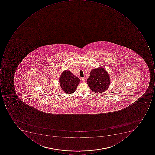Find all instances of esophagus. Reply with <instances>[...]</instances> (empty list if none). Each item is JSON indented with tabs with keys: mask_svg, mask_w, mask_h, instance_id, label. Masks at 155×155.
<instances>
[{
	"mask_svg": "<svg viewBox=\"0 0 155 155\" xmlns=\"http://www.w3.org/2000/svg\"><path fill=\"white\" fill-rule=\"evenodd\" d=\"M81 80L82 82H85V81H86V80H85V78H81Z\"/></svg>",
	"mask_w": 155,
	"mask_h": 155,
	"instance_id": "1",
	"label": "esophagus"
}]
</instances>
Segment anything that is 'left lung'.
Wrapping results in <instances>:
<instances>
[{"label":"left lung","mask_w":155,"mask_h":155,"mask_svg":"<svg viewBox=\"0 0 155 155\" xmlns=\"http://www.w3.org/2000/svg\"><path fill=\"white\" fill-rule=\"evenodd\" d=\"M110 79L106 70L102 67H100L92 69L87 82L92 91L95 93L101 94L109 87Z\"/></svg>","instance_id":"left-lung-1"}]
</instances>
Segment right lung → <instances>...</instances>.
I'll return each mask as SVG.
<instances>
[{
    "instance_id": "obj_1",
    "label": "right lung",
    "mask_w": 155,
    "mask_h": 155,
    "mask_svg": "<svg viewBox=\"0 0 155 155\" xmlns=\"http://www.w3.org/2000/svg\"><path fill=\"white\" fill-rule=\"evenodd\" d=\"M60 83L61 88L68 94L75 92L81 80L79 78L73 75L68 70L63 71L60 78ZM22 103H23L22 102Z\"/></svg>"
}]
</instances>
